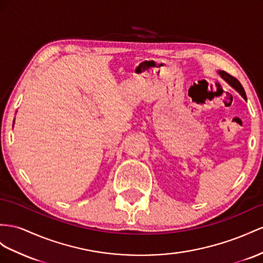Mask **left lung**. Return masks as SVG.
<instances>
[{"instance_id":"1","label":"left lung","mask_w":263,"mask_h":263,"mask_svg":"<svg viewBox=\"0 0 263 263\" xmlns=\"http://www.w3.org/2000/svg\"><path fill=\"white\" fill-rule=\"evenodd\" d=\"M220 73V76L223 78L227 82L230 84L231 86H233L235 90H237L241 96H242V98H243L245 100H247V96H246V92H245V89L243 87H242V85H241V83L239 82V81L235 79L234 77H232V76H230V74L229 73H227V72H224V71H220L219 72Z\"/></svg>"}]
</instances>
